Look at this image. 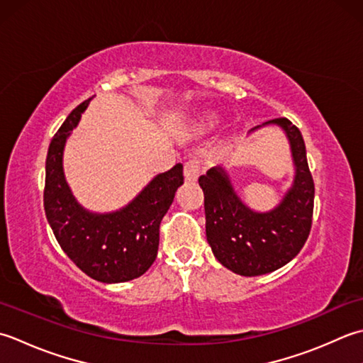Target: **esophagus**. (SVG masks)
Masks as SVG:
<instances>
[{
	"label": "esophagus",
	"instance_id": "1",
	"mask_svg": "<svg viewBox=\"0 0 363 363\" xmlns=\"http://www.w3.org/2000/svg\"><path fill=\"white\" fill-rule=\"evenodd\" d=\"M184 180L188 183H194L199 179V174H201V164L196 160H191L184 162Z\"/></svg>",
	"mask_w": 363,
	"mask_h": 363
}]
</instances>
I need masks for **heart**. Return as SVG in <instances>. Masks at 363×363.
<instances>
[{"mask_svg":"<svg viewBox=\"0 0 363 363\" xmlns=\"http://www.w3.org/2000/svg\"><path fill=\"white\" fill-rule=\"evenodd\" d=\"M219 119L214 114H202L201 117L197 119V125L201 128H205V130H211L218 125Z\"/></svg>","mask_w":363,"mask_h":363,"instance_id":"1","label":"heart"}]
</instances>
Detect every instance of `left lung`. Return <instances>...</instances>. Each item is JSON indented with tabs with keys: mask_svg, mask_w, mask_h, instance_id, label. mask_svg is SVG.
Here are the masks:
<instances>
[{
	"mask_svg": "<svg viewBox=\"0 0 363 363\" xmlns=\"http://www.w3.org/2000/svg\"><path fill=\"white\" fill-rule=\"evenodd\" d=\"M277 125L290 143L294 180L282 202L266 213L250 210L236 194L223 167H211L199 184L205 196V230L218 262L235 274L254 277L282 268L299 254L312 228L315 184L299 128L285 117Z\"/></svg>",
	"mask_w": 363,
	"mask_h": 363,
	"instance_id": "left-lung-1",
	"label": "left lung"
}]
</instances>
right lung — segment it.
<instances>
[{
  "instance_id": "obj_1",
  "label": "right lung",
  "mask_w": 363,
  "mask_h": 363,
  "mask_svg": "<svg viewBox=\"0 0 363 363\" xmlns=\"http://www.w3.org/2000/svg\"><path fill=\"white\" fill-rule=\"evenodd\" d=\"M89 101L73 109L51 139L43 206L59 246L84 274L103 284L128 282L143 276L157 258L160 224L183 184V164L155 177L121 210L92 213L83 208L65 182L62 153Z\"/></svg>"
}]
</instances>
